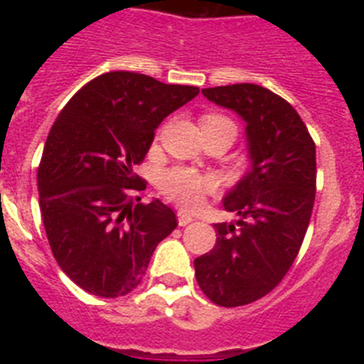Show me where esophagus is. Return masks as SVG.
<instances>
[{"label": "esophagus", "mask_w": 364, "mask_h": 364, "mask_svg": "<svg viewBox=\"0 0 364 364\" xmlns=\"http://www.w3.org/2000/svg\"><path fill=\"white\" fill-rule=\"evenodd\" d=\"M176 217H178V226H188L189 222L195 220V217H193V215H189L188 211H184V210H178Z\"/></svg>", "instance_id": "obj_1"}]
</instances>
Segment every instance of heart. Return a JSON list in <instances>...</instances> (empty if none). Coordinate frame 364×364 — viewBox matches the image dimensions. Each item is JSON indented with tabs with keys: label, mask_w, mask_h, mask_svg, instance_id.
Listing matches in <instances>:
<instances>
[{
	"label": "heart",
	"mask_w": 364,
	"mask_h": 364,
	"mask_svg": "<svg viewBox=\"0 0 364 364\" xmlns=\"http://www.w3.org/2000/svg\"><path fill=\"white\" fill-rule=\"evenodd\" d=\"M200 127L202 129L222 127V129L230 131L233 138L237 134V127H235L233 122L224 114H217V112L202 117ZM215 188H217V180L213 176L197 171L193 167L176 166L164 171L160 176V191L169 200L184 205V208H197L198 204H202L205 195L215 191Z\"/></svg>",
	"instance_id": "b5f03b06"
}]
</instances>
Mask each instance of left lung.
Returning a JSON list of instances; mask_svg holds the SVG:
<instances>
[{
	"label": "left lung",
	"instance_id": "8db88e82",
	"mask_svg": "<svg viewBox=\"0 0 364 364\" xmlns=\"http://www.w3.org/2000/svg\"><path fill=\"white\" fill-rule=\"evenodd\" d=\"M202 95L246 120L253 166L222 202L239 222L215 224L217 242L195 259V277L218 306H244L268 295L301 250L315 200V142L291 104L266 87L233 83Z\"/></svg>",
	"mask_w": 364,
	"mask_h": 364
}]
</instances>
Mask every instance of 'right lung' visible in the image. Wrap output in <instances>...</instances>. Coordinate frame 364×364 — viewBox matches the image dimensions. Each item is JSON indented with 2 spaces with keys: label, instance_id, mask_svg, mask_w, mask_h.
Instances as JSON below:
<instances>
[{
  "label": "right lung",
  "instance_id": "right-lung-1",
  "mask_svg": "<svg viewBox=\"0 0 364 364\" xmlns=\"http://www.w3.org/2000/svg\"><path fill=\"white\" fill-rule=\"evenodd\" d=\"M197 95L198 87L112 70L58 114L38 166L41 218L60 268L89 294L133 291L154 247L178 226L169 205L133 198L147 186L134 167L164 118Z\"/></svg>",
  "mask_w": 364,
  "mask_h": 364
}]
</instances>
